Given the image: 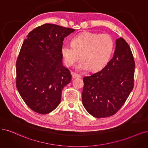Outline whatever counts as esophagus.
Returning <instances> with one entry per match:
<instances>
[{
	"mask_svg": "<svg viewBox=\"0 0 148 148\" xmlns=\"http://www.w3.org/2000/svg\"><path fill=\"white\" fill-rule=\"evenodd\" d=\"M72 77L73 79H75V78H79L80 77V75H79L78 74H76V73H72Z\"/></svg>",
	"mask_w": 148,
	"mask_h": 148,
	"instance_id": "34e87169",
	"label": "esophagus"
}]
</instances>
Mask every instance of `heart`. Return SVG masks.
<instances>
[{
	"label": "heart",
	"instance_id": "b5f03b06",
	"mask_svg": "<svg viewBox=\"0 0 148 148\" xmlns=\"http://www.w3.org/2000/svg\"><path fill=\"white\" fill-rule=\"evenodd\" d=\"M113 49L114 40L110 35L86 32L75 36L72 45L63 44L61 52L68 66H73L80 57L82 60L75 69L79 71L89 69L95 71L101 69L108 62Z\"/></svg>",
	"mask_w": 148,
	"mask_h": 148
}]
</instances>
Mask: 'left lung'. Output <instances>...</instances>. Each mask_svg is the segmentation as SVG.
I'll use <instances>...</instances> for the list:
<instances>
[{
    "mask_svg": "<svg viewBox=\"0 0 148 148\" xmlns=\"http://www.w3.org/2000/svg\"><path fill=\"white\" fill-rule=\"evenodd\" d=\"M135 66L130 47L120 37L116 40L114 56L106 66L83 78L82 99L86 111L97 118L115 114L133 90Z\"/></svg>",
    "mask_w": 148,
    "mask_h": 148,
    "instance_id": "obj_1",
    "label": "left lung"
}]
</instances>
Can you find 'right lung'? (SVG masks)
I'll use <instances>...</instances> for the list:
<instances>
[{
	"mask_svg": "<svg viewBox=\"0 0 148 148\" xmlns=\"http://www.w3.org/2000/svg\"><path fill=\"white\" fill-rule=\"evenodd\" d=\"M74 31L45 24L24 40L16 64V85L33 111L47 114L60 103L63 87L71 80L70 71L62 64L61 47L64 38Z\"/></svg>",
	"mask_w": 148,
	"mask_h": 148,
	"instance_id": "1",
	"label": "right lung"
}]
</instances>
